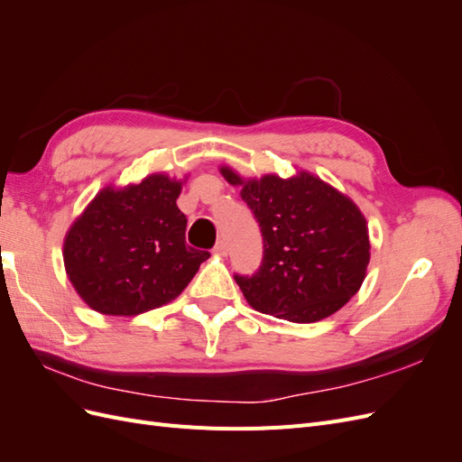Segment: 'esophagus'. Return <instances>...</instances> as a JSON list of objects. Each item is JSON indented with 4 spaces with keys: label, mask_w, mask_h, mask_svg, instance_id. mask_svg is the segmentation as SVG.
Returning <instances> with one entry per match:
<instances>
[{
    "label": "esophagus",
    "mask_w": 462,
    "mask_h": 462,
    "mask_svg": "<svg viewBox=\"0 0 462 462\" xmlns=\"http://www.w3.org/2000/svg\"><path fill=\"white\" fill-rule=\"evenodd\" d=\"M227 243L226 241H217L216 246H214V253L219 254V256H227Z\"/></svg>",
    "instance_id": "esophagus-1"
}]
</instances>
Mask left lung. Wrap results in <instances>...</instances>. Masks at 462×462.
Segmentation results:
<instances>
[{"label": "left lung", "instance_id": "left-lung-1", "mask_svg": "<svg viewBox=\"0 0 462 462\" xmlns=\"http://www.w3.org/2000/svg\"><path fill=\"white\" fill-rule=\"evenodd\" d=\"M221 175L243 187L241 199L260 223V268L235 275L254 310L312 324L356 295L366 277L370 239L366 219L351 199L306 171L243 180L221 167Z\"/></svg>", "mask_w": 462, "mask_h": 462}]
</instances>
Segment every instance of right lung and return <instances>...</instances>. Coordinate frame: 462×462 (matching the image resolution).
Listing matches in <instances>:
<instances>
[{
    "label": "right lung",
    "mask_w": 462,
    "mask_h": 462,
    "mask_svg": "<svg viewBox=\"0 0 462 462\" xmlns=\"http://www.w3.org/2000/svg\"><path fill=\"white\" fill-rule=\"evenodd\" d=\"M180 180L153 173L96 194L63 243L69 282L92 310L136 316L180 295L209 253L187 245Z\"/></svg>",
    "instance_id": "obj_1"
}]
</instances>
